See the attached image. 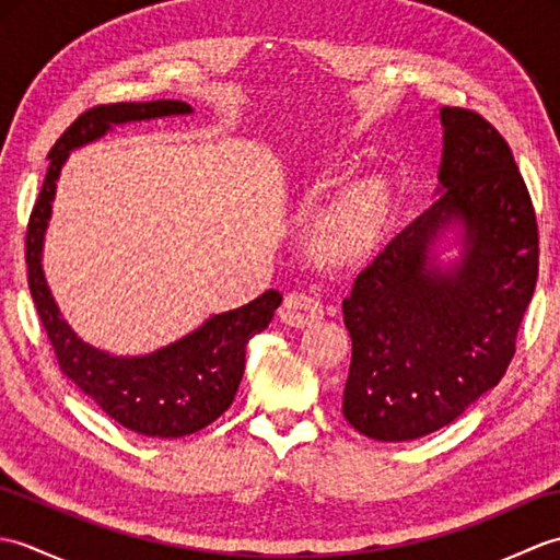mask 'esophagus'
<instances>
[{"mask_svg": "<svg viewBox=\"0 0 560 560\" xmlns=\"http://www.w3.org/2000/svg\"><path fill=\"white\" fill-rule=\"evenodd\" d=\"M323 315H325L323 305H319L315 295L305 291L287 293V299H283L279 307V317L291 327H307L317 323V319H323Z\"/></svg>", "mask_w": 560, "mask_h": 560, "instance_id": "obj_1", "label": "esophagus"}]
</instances>
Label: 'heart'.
Returning a JSON list of instances; mask_svg holds the SVG:
<instances>
[{"label":"heart","instance_id":"heart-1","mask_svg":"<svg viewBox=\"0 0 560 560\" xmlns=\"http://www.w3.org/2000/svg\"><path fill=\"white\" fill-rule=\"evenodd\" d=\"M387 217V187L380 180L355 183L329 201L315 223L313 245L329 265H349L371 253Z\"/></svg>","mask_w":560,"mask_h":560}]
</instances>
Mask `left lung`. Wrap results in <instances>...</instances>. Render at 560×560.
<instances>
[{"instance_id":"obj_1","label":"left lung","mask_w":560,"mask_h":560,"mask_svg":"<svg viewBox=\"0 0 560 560\" xmlns=\"http://www.w3.org/2000/svg\"><path fill=\"white\" fill-rule=\"evenodd\" d=\"M440 195L361 269L343 299L351 368L341 411L385 443L452 423L501 383L537 287L539 225L513 151L467 108H443ZM465 225L459 266L427 265V245Z\"/></svg>"}]
</instances>
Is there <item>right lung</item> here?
Segmentation results:
<instances>
[{"instance_id": "1", "label": "right lung", "mask_w": 560, "mask_h": 560, "mask_svg": "<svg viewBox=\"0 0 560 560\" xmlns=\"http://www.w3.org/2000/svg\"><path fill=\"white\" fill-rule=\"evenodd\" d=\"M185 113L192 108L183 101L110 103L81 113L50 149V165L26 229L31 299L55 349L59 371L110 419L149 438H183L201 431L231 407L243 380L247 341L269 327L281 293L269 289L237 311L213 315L171 347L122 359L83 343L59 317L43 277L40 249L57 175L71 149L103 137L113 125Z\"/></svg>"}]
</instances>
